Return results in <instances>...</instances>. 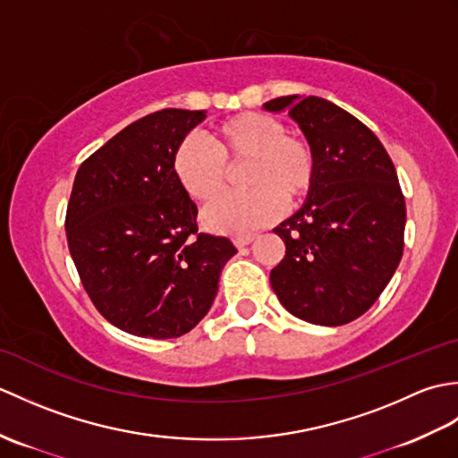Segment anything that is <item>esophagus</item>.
<instances>
[{
  "instance_id": "esophagus-1",
  "label": "esophagus",
  "mask_w": 458,
  "mask_h": 458,
  "mask_svg": "<svg viewBox=\"0 0 458 458\" xmlns=\"http://www.w3.org/2000/svg\"><path fill=\"white\" fill-rule=\"evenodd\" d=\"M256 240V234H248V236H236L234 238V246L236 248H244L248 244H251V242Z\"/></svg>"
}]
</instances>
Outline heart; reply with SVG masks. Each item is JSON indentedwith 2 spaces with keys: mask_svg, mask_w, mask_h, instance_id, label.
Listing matches in <instances>:
<instances>
[{
  "mask_svg": "<svg viewBox=\"0 0 458 458\" xmlns=\"http://www.w3.org/2000/svg\"><path fill=\"white\" fill-rule=\"evenodd\" d=\"M212 149L194 138L179 141L171 157L174 181L189 199L210 200L226 181V165L248 161V192L222 194L202 210V224L218 234L242 236L274 222L285 202L313 187L317 165L310 145L285 133L274 115L246 112L214 128Z\"/></svg>",
  "mask_w": 458,
  "mask_h": 458,
  "instance_id": "1",
  "label": "heart"
}]
</instances>
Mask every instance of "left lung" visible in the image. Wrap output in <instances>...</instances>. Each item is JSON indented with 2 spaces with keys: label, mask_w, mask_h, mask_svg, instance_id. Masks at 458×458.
Masks as SVG:
<instances>
[{
  "label": "left lung",
  "mask_w": 458,
  "mask_h": 458,
  "mask_svg": "<svg viewBox=\"0 0 458 458\" xmlns=\"http://www.w3.org/2000/svg\"><path fill=\"white\" fill-rule=\"evenodd\" d=\"M315 153V181L293 216L274 228L285 258L269 281L291 315L340 327L364 315L403 254L405 200L390 155L372 130L318 96H281Z\"/></svg>",
  "instance_id": "left-lung-1"
}]
</instances>
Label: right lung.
Wrapping results in <instances>:
<instances>
[{"label": "right lung", "instance_id": "add662e5", "mask_svg": "<svg viewBox=\"0 0 458 458\" xmlns=\"http://www.w3.org/2000/svg\"><path fill=\"white\" fill-rule=\"evenodd\" d=\"M204 110L167 108L130 123L86 159L66 208L68 250L106 320L143 338L197 327L236 254L228 238L199 234L197 204L171 157Z\"/></svg>", "mask_w": 458, "mask_h": 458}]
</instances>
